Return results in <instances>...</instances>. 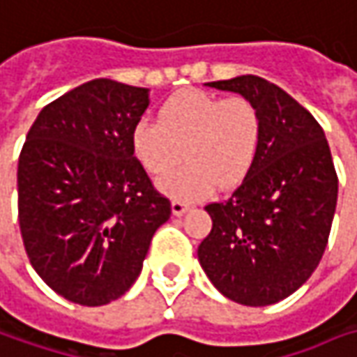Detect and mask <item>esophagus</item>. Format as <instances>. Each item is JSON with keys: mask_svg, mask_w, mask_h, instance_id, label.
Returning <instances> with one entry per match:
<instances>
[{"mask_svg": "<svg viewBox=\"0 0 357 357\" xmlns=\"http://www.w3.org/2000/svg\"><path fill=\"white\" fill-rule=\"evenodd\" d=\"M188 209H190V206L183 204V202H179V199H174V202H172V213H174V215H181V213H185Z\"/></svg>", "mask_w": 357, "mask_h": 357, "instance_id": "34e87169", "label": "esophagus"}]
</instances>
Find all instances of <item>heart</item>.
<instances>
[{"label": "heart", "mask_w": 357, "mask_h": 357, "mask_svg": "<svg viewBox=\"0 0 357 357\" xmlns=\"http://www.w3.org/2000/svg\"><path fill=\"white\" fill-rule=\"evenodd\" d=\"M264 142V117L254 101L183 89L163 101L158 121L142 119L132 130L135 160L151 176H163L181 158L188 163L160 181L163 194L199 199L234 190L256 167Z\"/></svg>", "instance_id": "1"}]
</instances>
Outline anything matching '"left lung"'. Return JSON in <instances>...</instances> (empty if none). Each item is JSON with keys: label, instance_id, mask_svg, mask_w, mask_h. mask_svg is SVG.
Returning a JSON list of instances; mask_svg holds the SVG:
<instances>
[{"label": "left lung", "instance_id": "left-lung-1", "mask_svg": "<svg viewBox=\"0 0 357 357\" xmlns=\"http://www.w3.org/2000/svg\"><path fill=\"white\" fill-rule=\"evenodd\" d=\"M206 86L254 101L264 142L231 197L206 206L213 225L197 257L231 302L270 305L307 282L328 245L337 202L330 146L314 116L275 84L240 75Z\"/></svg>", "mask_w": 357, "mask_h": 357}]
</instances>
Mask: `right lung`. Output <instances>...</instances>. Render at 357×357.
I'll return each mask as SVG.
<instances>
[{
	"mask_svg": "<svg viewBox=\"0 0 357 357\" xmlns=\"http://www.w3.org/2000/svg\"><path fill=\"white\" fill-rule=\"evenodd\" d=\"M146 87L91 79L47 103L17 163L20 229L33 270L61 298L103 305L137 280L172 204L132 151Z\"/></svg>",
	"mask_w": 357,
	"mask_h": 357,
	"instance_id": "add662e5",
	"label": "right lung"
}]
</instances>
